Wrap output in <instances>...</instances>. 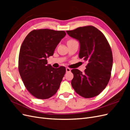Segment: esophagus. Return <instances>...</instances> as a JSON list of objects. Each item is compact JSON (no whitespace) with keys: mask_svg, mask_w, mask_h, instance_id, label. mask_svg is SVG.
I'll use <instances>...</instances> for the list:
<instances>
[{"mask_svg":"<svg viewBox=\"0 0 130 130\" xmlns=\"http://www.w3.org/2000/svg\"><path fill=\"white\" fill-rule=\"evenodd\" d=\"M71 71V69L69 68H66V72H70Z\"/></svg>","mask_w":130,"mask_h":130,"instance_id":"1","label":"esophagus"}]
</instances>
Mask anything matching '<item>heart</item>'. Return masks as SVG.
<instances>
[{
    "label": "heart",
    "instance_id": "b5f03b06",
    "mask_svg": "<svg viewBox=\"0 0 130 130\" xmlns=\"http://www.w3.org/2000/svg\"><path fill=\"white\" fill-rule=\"evenodd\" d=\"M76 41H75L74 40H72V39H71V40H69L67 41V43H72V42H75Z\"/></svg>",
    "mask_w": 130,
    "mask_h": 130
}]
</instances>
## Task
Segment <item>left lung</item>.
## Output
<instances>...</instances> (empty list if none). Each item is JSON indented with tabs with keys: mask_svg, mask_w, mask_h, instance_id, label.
I'll use <instances>...</instances> for the list:
<instances>
[{
	"mask_svg": "<svg viewBox=\"0 0 130 130\" xmlns=\"http://www.w3.org/2000/svg\"><path fill=\"white\" fill-rule=\"evenodd\" d=\"M70 37L80 42L79 58L87 61L85 72L72 69L71 84L78 94L85 98L96 96L107 86L113 65L112 50L100 30L91 25L67 31Z\"/></svg>",
	"mask_w": 130,
	"mask_h": 130,
	"instance_id": "1",
	"label": "left lung"
}]
</instances>
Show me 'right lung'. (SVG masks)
Instances as JSON below:
<instances>
[{
  "label": "right lung",
  "instance_id": "add662e5",
  "mask_svg": "<svg viewBox=\"0 0 130 130\" xmlns=\"http://www.w3.org/2000/svg\"><path fill=\"white\" fill-rule=\"evenodd\" d=\"M66 35L64 31L34 30L23 42L19 54V72L27 90L37 99H49L60 87L66 68L47 65L46 58L53 55Z\"/></svg>",
  "mask_w": 130,
  "mask_h": 130
}]
</instances>
